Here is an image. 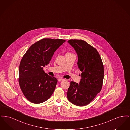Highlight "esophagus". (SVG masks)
Listing matches in <instances>:
<instances>
[{"label": "esophagus", "mask_w": 130, "mask_h": 130, "mask_svg": "<svg viewBox=\"0 0 130 130\" xmlns=\"http://www.w3.org/2000/svg\"><path fill=\"white\" fill-rule=\"evenodd\" d=\"M64 79H63V78H58V80L59 81V82H62V81H63Z\"/></svg>", "instance_id": "esophagus-1"}]
</instances>
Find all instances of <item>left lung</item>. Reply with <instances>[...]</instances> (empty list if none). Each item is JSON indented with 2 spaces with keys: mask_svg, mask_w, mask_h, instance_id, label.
Here are the masks:
<instances>
[{
  "mask_svg": "<svg viewBox=\"0 0 130 130\" xmlns=\"http://www.w3.org/2000/svg\"><path fill=\"white\" fill-rule=\"evenodd\" d=\"M70 45L76 52L77 65L82 71L78 84L71 82L67 99L75 105L89 104L101 91L104 76V66L97 50L82 40H70Z\"/></svg>",
  "mask_w": 130,
  "mask_h": 130,
  "instance_id": "left-lung-1",
  "label": "left lung"
}]
</instances>
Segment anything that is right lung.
Segmentation results:
<instances>
[{
  "label": "right lung",
  "instance_id": "1",
  "mask_svg": "<svg viewBox=\"0 0 130 130\" xmlns=\"http://www.w3.org/2000/svg\"><path fill=\"white\" fill-rule=\"evenodd\" d=\"M65 41L42 39L31 46L23 55L19 66V82L24 96L31 102L43 103L54 93L57 79L48 76L43 67L49 64L54 52Z\"/></svg>",
  "mask_w": 130,
  "mask_h": 130
}]
</instances>
